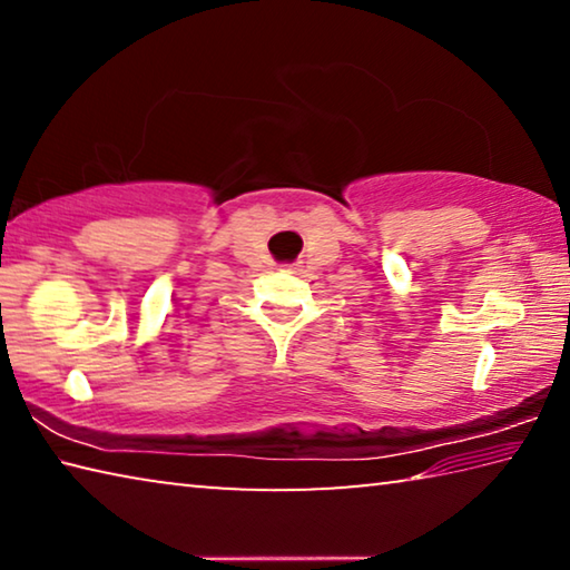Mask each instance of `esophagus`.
<instances>
[{
  "label": "esophagus",
  "instance_id": "1",
  "mask_svg": "<svg viewBox=\"0 0 570 570\" xmlns=\"http://www.w3.org/2000/svg\"><path fill=\"white\" fill-rule=\"evenodd\" d=\"M288 272H294V274H298V272H302V268H298V266H288Z\"/></svg>",
  "mask_w": 570,
  "mask_h": 570
}]
</instances>
